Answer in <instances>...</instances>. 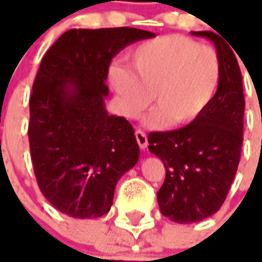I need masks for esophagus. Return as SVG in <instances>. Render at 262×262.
Masks as SVG:
<instances>
[{
  "label": "esophagus",
  "mask_w": 262,
  "mask_h": 262,
  "mask_svg": "<svg viewBox=\"0 0 262 262\" xmlns=\"http://www.w3.org/2000/svg\"><path fill=\"white\" fill-rule=\"evenodd\" d=\"M135 138H137V142H138L141 149H145L148 146V137H146L145 133L142 129H137L135 131Z\"/></svg>",
  "instance_id": "obj_1"
}]
</instances>
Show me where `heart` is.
<instances>
[{"label": "heart", "mask_w": 262, "mask_h": 262, "mask_svg": "<svg viewBox=\"0 0 262 262\" xmlns=\"http://www.w3.org/2000/svg\"><path fill=\"white\" fill-rule=\"evenodd\" d=\"M131 69L110 68V84L120 110L135 118L151 104L152 128L187 125L199 118L216 96L222 60L214 48L182 35H168L137 46L128 55Z\"/></svg>", "instance_id": "heart-1"}]
</instances>
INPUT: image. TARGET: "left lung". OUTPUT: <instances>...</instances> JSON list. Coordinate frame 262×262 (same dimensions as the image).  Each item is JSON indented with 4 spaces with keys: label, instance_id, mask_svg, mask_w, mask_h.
Here are the masks:
<instances>
[{
    "label": "left lung",
    "instance_id": "8db88e82",
    "mask_svg": "<svg viewBox=\"0 0 262 262\" xmlns=\"http://www.w3.org/2000/svg\"><path fill=\"white\" fill-rule=\"evenodd\" d=\"M192 33L210 39L220 56L216 96L186 127L148 135L149 151L166 169L158 205L164 216L181 224L200 222L224 203L240 162L246 105L240 66L230 43L210 31Z\"/></svg>",
    "mask_w": 262,
    "mask_h": 262
}]
</instances>
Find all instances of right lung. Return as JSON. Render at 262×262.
<instances>
[{"mask_svg":"<svg viewBox=\"0 0 262 262\" xmlns=\"http://www.w3.org/2000/svg\"><path fill=\"white\" fill-rule=\"evenodd\" d=\"M155 33L70 29L49 48L29 98V148L39 189L75 219L108 213L117 182L140 158L134 128L105 110L111 59Z\"/></svg>","mask_w":262,"mask_h":262,"instance_id":"add662e5","label":"right lung"}]
</instances>
